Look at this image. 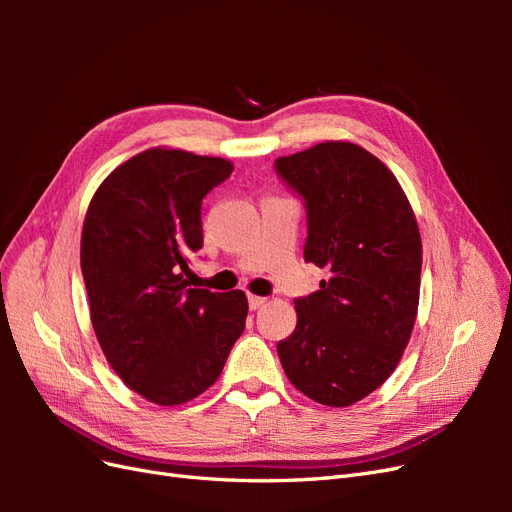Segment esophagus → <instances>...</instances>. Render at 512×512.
I'll return each instance as SVG.
<instances>
[{
  "mask_svg": "<svg viewBox=\"0 0 512 512\" xmlns=\"http://www.w3.org/2000/svg\"><path fill=\"white\" fill-rule=\"evenodd\" d=\"M247 301H250V309H258V307L265 305V301H267V299L256 297V294H250V297H247Z\"/></svg>",
  "mask_w": 512,
  "mask_h": 512,
  "instance_id": "obj_1",
  "label": "esophagus"
}]
</instances>
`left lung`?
Segmentation results:
<instances>
[{
    "label": "left lung",
    "instance_id": "1",
    "mask_svg": "<svg viewBox=\"0 0 512 512\" xmlns=\"http://www.w3.org/2000/svg\"><path fill=\"white\" fill-rule=\"evenodd\" d=\"M275 170L305 200V260L327 271L294 301L297 329L277 354L303 395L346 408L384 384L410 342L421 232L395 175L359 145L318 143Z\"/></svg>",
    "mask_w": 512,
    "mask_h": 512
}]
</instances>
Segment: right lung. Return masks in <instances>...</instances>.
<instances>
[{
  "mask_svg": "<svg viewBox=\"0 0 512 512\" xmlns=\"http://www.w3.org/2000/svg\"><path fill=\"white\" fill-rule=\"evenodd\" d=\"M232 168L153 147L117 166L89 203L81 269L91 324L115 374L151 404L205 393L245 329L243 290L190 288L203 198Z\"/></svg>",
  "mask_w": 512,
  "mask_h": 512,
  "instance_id": "1",
  "label": "right lung"
}]
</instances>
